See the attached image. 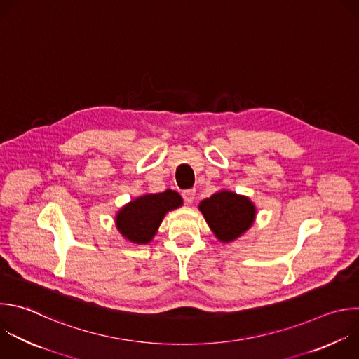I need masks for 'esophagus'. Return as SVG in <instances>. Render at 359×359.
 Returning <instances> with one entry per match:
<instances>
[{
  "label": "esophagus",
  "instance_id": "1",
  "mask_svg": "<svg viewBox=\"0 0 359 359\" xmlns=\"http://www.w3.org/2000/svg\"><path fill=\"white\" fill-rule=\"evenodd\" d=\"M182 196H183L184 201H186L187 204H190V203H193V201H194V198H196V190H194V189L184 190V191L182 193Z\"/></svg>",
  "mask_w": 359,
  "mask_h": 359
}]
</instances>
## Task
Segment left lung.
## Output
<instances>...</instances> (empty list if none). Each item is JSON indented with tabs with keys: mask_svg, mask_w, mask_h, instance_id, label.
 Segmentation results:
<instances>
[{
	"mask_svg": "<svg viewBox=\"0 0 359 359\" xmlns=\"http://www.w3.org/2000/svg\"><path fill=\"white\" fill-rule=\"evenodd\" d=\"M198 210L219 243L235 241L252 226L257 218L252 200L231 190H219L201 200Z\"/></svg>",
	"mask_w": 359,
	"mask_h": 359,
	"instance_id": "obj_1",
	"label": "left lung"
}]
</instances>
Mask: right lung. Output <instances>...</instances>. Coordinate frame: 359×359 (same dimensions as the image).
I'll return each instance as SVG.
<instances>
[{"mask_svg":"<svg viewBox=\"0 0 359 359\" xmlns=\"http://www.w3.org/2000/svg\"><path fill=\"white\" fill-rule=\"evenodd\" d=\"M182 204V196L170 189L163 193L142 194L118 210L115 226L127 241L147 245L154 240L165 215Z\"/></svg>","mask_w":359,"mask_h":359,"instance_id":"1","label":"right lung"}]
</instances>
